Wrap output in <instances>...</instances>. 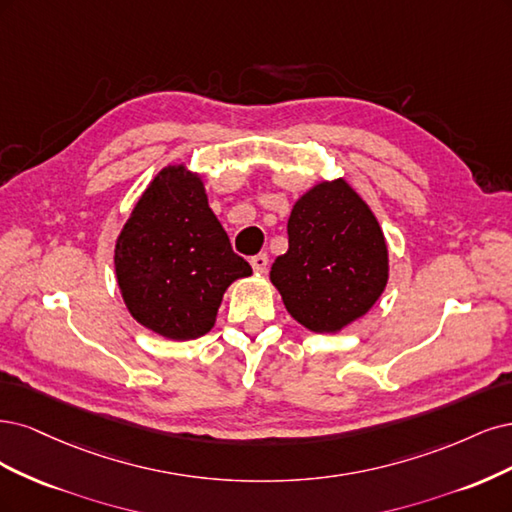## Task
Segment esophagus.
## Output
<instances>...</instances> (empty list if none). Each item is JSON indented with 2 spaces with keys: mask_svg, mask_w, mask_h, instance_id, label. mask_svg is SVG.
<instances>
[{
  "mask_svg": "<svg viewBox=\"0 0 512 512\" xmlns=\"http://www.w3.org/2000/svg\"><path fill=\"white\" fill-rule=\"evenodd\" d=\"M251 266H253V270H255L257 274H263V272L268 270V255H266V253L255 255V257L251 259Z\"/></svg>",
  "mask_w": 512,
  "mask_h": 512,
  "instance_id": "obj_1",
  "label": "esophagus"
}]
</instances>
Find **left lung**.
<instances>
[{"mask_svg": "<svg viewBox=\"0 0 512 512\" xmlns=\"http://www.w3.org/2000/svg\"><path fill=\"white\" fill-rule=\"evenodd\" d=\"M289 251L276 257L272 285L289 315L315 334H338L381 298L389 249L381 225L346 178L319 180L295 200Z\"/></svg>", "mask_w": 512, "mask_h": 512, "instance_id": "1", "label": "left lung"}]
</instances>
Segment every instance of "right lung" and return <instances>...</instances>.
Returning <instances> with one entry per match:
<instances>
[{"label": "right lung", "instance_id": "right-lung-1", "mask_svg": "<svg viewBox=\"0 0 512 512\" xmlns=\"http://www.w3.org/2000/svg\"><path fill=\"white\" fill-rule=\"evenodd\" d=\"M114 272L129 315L170 340L208 334L227 287L253 274L187 163L148 183L114 244Z\"/></svg>", "mask_w": 512, "mask_h": 512}]
</instances>
